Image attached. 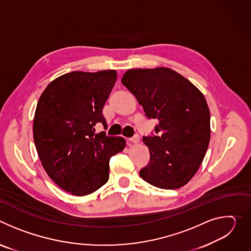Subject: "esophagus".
I'll return each mask as SVG.
<instances>
[{"label": "esophagus", "instance_id": "34e87169", "mask_svg": "<svg viewBox=\"0 0 251 251\" xmlns=\"http://www.w3.org/2000/svg\"><path fill=\"white\" fill-rule=\"evenodd\" d=\"M129 141H130L131 143H133V144H137V143H139V141H140V137H139L138 134H135L132 138H130Z\"/></svg>", "mask_w": 251, "mask_h": 251}]
</instances>
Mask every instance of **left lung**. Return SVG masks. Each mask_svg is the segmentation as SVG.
Listing matches in <instances>:
<instances>
[{"label": "left lung", "mask_w": 251, "mask_h": 251, "mask_svg": "<svg viewBox=\"0 0 251 251\" xmlns=\"http://www.w3.org/2000/svg\"><path fill=\"white\" fill-rule=\"evenodd\" d=\"M122 84L157 119L155 133L143 137L150 160L140 176L154 187L185 186L199 170L210 138V116L202 93L187 78L166 67L129 69Z\"/></svg>", "instance_id": "left-lung-1"}]
</instances>
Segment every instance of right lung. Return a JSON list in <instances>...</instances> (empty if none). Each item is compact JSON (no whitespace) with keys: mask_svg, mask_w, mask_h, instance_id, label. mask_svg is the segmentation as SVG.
<instances>
[{"mask_svg":"<svg viewBox=\"0 0 251 251\" xmlns=\"http://www.w3.org/2000/svg\"><path fill=\"white\" fill-rule=\"evenodd\" d=\"M117 79L116 70L73 71L42 93L33 119V140L51 180L74 196L89 195L109 177V161L125 147L122 137L95 134L106 129L102 114Z\"/></svg>","mask_w":251,"mask_h":251,"instance_id":"add662e5","label":"right lung"}]
</instances>
